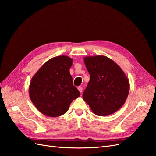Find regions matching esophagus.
Here are the masks:
<instances>
[{"mask_svg":"<svg viewBox=\"0 0 156 156\" xmlns=\"http://www.w3.org/2000/svg\"><path fill=\"white\" fill-rule=\"evenodd\" d=\"M78 90H79V91L80 92H83V87H78Z\"/></svg>","mask_w":156,"mask_h":156,"instance_id":"1","label":"esophagus"}]
</instances>
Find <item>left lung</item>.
<instances>
[{"label": "left lung", "mask_w": 156, "mask_h": 156, "mask_svg": "<svg viewBox=\"0 0 156 156\" xmlns=\"http://www.w3.org/2000/svg\"><path fill=\"white\" fill-rule=\"evenodd\" d=\"M90 76L83 98L94 114L103 116L123 106L129 92V83L121 68L103 55L84 57Z\"/></svg>", "instance_id": "1"}]
</instances>
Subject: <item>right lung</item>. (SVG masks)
I'll return each mask as SVG.
<instances>
[{"mask_svg": "<svg viewBox=\"0 0 156 156\" xmlns=\"http://www.w3.org/2000/svg\"><path fill=\"white\" fill-rule=\"evenodd\" d=\"M73 59L61 55L52 58L32 77L29 96L37 109L47 116L57 117L69 109L71 103L80 96L69 73Z\"/></svg>", "mask_w": 156, "mask_h": 156, "instance_id": "obj_1", "label": "right lung"}]
</instances>
